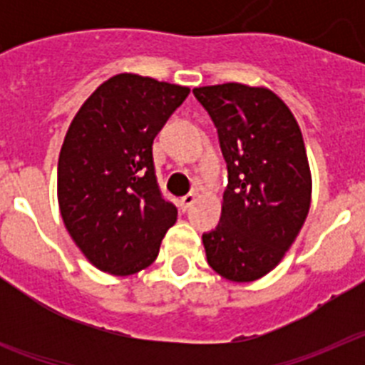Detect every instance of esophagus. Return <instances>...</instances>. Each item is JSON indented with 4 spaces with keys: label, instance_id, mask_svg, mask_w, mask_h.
<instances>
[{
    "label": "esophagus",
    "instance_id": "esophagus-1",
    "mask_svg": "<svg viewBox=\"0 0 365 365\" xmlns=\"http://www.w3.org/2000/svg\"><path fill=\"white\" fill-rule=\"evenodd\" d=\"M193 202H195V193H186L185 197H180V208H182V210H188Z\"/></svg>",
    "mask_w": 365,
    "mask_h": 365
}]
</instances>
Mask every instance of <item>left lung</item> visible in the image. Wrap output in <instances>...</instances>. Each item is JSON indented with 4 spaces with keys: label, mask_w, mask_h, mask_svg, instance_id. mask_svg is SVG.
Segmentation results:
<instances>
[{
    "label": "left lung",
    "mask_w": 365,
    "mask_h": 365,
    "mask_svg": "<svg viewBox=\"0 0 365 365\" xmlns=\"http://www.w3.org/2000/svg\"><path fill=\"white\" fill-rule=\"evenodd\" d=\"M217 128L228 185L221 219L202 234L208 265L230 282L263 278L283 259L311 206V170L291 109L265 87L193 89Z\"/></svg>",
    "instance_id": "obj_1"
}]
</instances>
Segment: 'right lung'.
Masks as SVG:
<instances>
[{
    "label": "right lung",
    "mask_w": 365,
    "mask_h": 365,
    "mask_svg": "<svg viewBox=\"0 0 365 365\" xmlns=\"http://www.w3.org/2000/svg\"><path fill=\"white\" fill-rule=\"evenodd\" d=\"M188 93L117 74L71 122L58 159V202L67 232L96 269L115 276L146 269L177 221L157 182L151 146Z\"/></svg>",
    "instance_id": "right-lung-1"
}]
</instances>
